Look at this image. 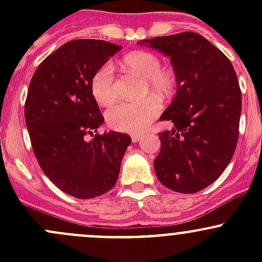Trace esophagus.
I'll return each mask as SVG.
<instances>
[{"instance_id": "1", "label": "esophagus", "mask_w": 262, "mask_h": 262, "mask_svg": "<svg viewBox=\"0 0 262 262\" xmlns=\"http://www.w3.org/2000/svg\"><path fill=\"white\" fill-rule=\"evenodd\" d=\"M141 139H142L141 134H133V136H132V141H133L134 143H136V142H139Z\"/></svg>"}]
</instances>
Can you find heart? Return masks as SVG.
<instances>
[{
  "label": "heart",
  "mask_w": 262,
  "mask_h": 262,
  "mask_svg": "<svg viewBox=\"0 0 262 262\" xmlns=\"http://www.w3.org/2000/svg\"><path fill=\"white\" fill-rule=\"evenodd\" d=\"M123 66L126 71L143 78V95L155 93L160 99L167 100L175 94L178 87L176 73L170 68L161 67L160 57L155 53L147 50L128 53L124 55ZM90 89L95 101L101 106H107L115 101L114 68L112 63H105L94 73ZM155 97L148 96L138 104H116L106 113L110 128L126 133L143 132L162 110L161 101Z\"/></svg>",
  "instance_id": "1"
}]
</instances>
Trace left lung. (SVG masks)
I'll list each match as a JSON object with an SVG mask.
<instances>
[{
	"label": "left lung",
	"mask_w": 262,
	"mask_h": 262,
	"mask_svg": "<svg viewBox=\"0 0 262 262\" xmlns=\"http://www.w3.org/2000/svg\"><path fill=\"white\" fill-rule=\"evenodd\" d=\"M168 55L178 92L161 116L173 128L158 134L156 176L173 191L192 194L222 175L236 150L242 95L231 60L192 31L143 40Z\"/></svg>",
	"instance_id": "obj_1"
}]
</instances>
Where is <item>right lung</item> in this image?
I'll return each mask as SVG.
<instances>
[{
  "mask_svg": "<svg viewBox=\"0 0 262 262\" xmlns=\"http://www.w3.org/2000/svg\"><path fill=\"white\" fill-rule=\"evenodd\" d=\"M118 50L105 40H71L39 64L29 84L25 121L36 161L55 186L77 199L114 187L132 143L128 134L97 133L104 116L90 89L94 73Z\"/></svg>",
  "mask_w": 262,
  "mask_h": 262,
  "instance_id": "1",
  "label": "right lung"
}]
</instances>
